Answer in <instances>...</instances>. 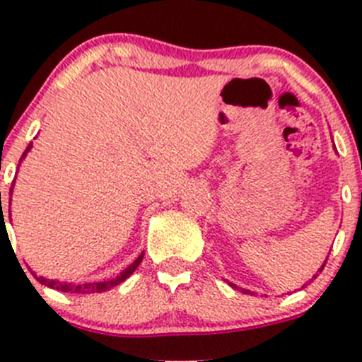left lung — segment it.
Wrapping results in <instances>:
<instances>
[{"label":"left lung","instance_id":"left-lung-1","mask_svg":"<svg viewBox=\"0 0 362 362\" xmlns=\"http://www.w3.org/2000/svg\"><path fill=\"white\" fill-rule=\"evenodd\" d=\"M324 266H326V262H324V264H322V268H320V269H319V272H322V269H324ZM313 279H315V276H313ZM233 287H235V286H233ZM242 293L249 294V293H250V291H245V289H243V291H242Z\"/></svg>","mask_w":362,"mask_h":362}]
</instances>
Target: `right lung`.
Instances as JSON below:
<instances>
[{"label": "right lung", "mask_w": 362, "mask_h": 362, "mask_svg": "<svg viewBox=\"0 0 362 362\" xmlns=\"http://www.w3.org/2000/svg\"><path fill=\"white\" fill-rule=\"evenodd\" d=\"M29 148H31V144H29L28 148H25L24 156L28 154ZM24 156H23V159H24ZM141 259H144V254H141L140 257L133 262V264L127 266V268L124 269L119 276H115V279H112V280H105V282H89V284H82V286H71V284H63V282H57V280H47V279H43V276H36V275L35 276L38 279L40 284H43V286L52 287V289H57V291H63V293H76V294L103 293V291H108V289H112V287L119 286V284L124 282L127 276L133 275V272L138 268V264L141 262Z\"/></svg>", "instance_id": "right-lung-1"}]
</instances>
